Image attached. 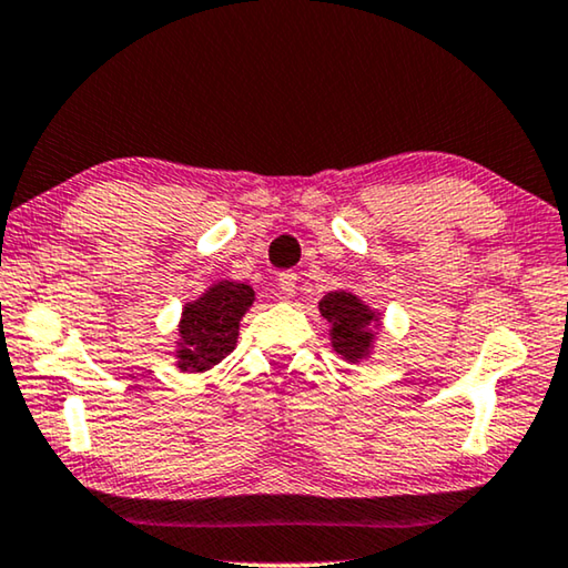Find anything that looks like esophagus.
<instances>
[{"instance_id":"1","label":"esophagus","mask_w":568,"mask_h":568,"mask_svg":"<svg viewBox=\"0 0 568 568\" xmlns=\"http://www.w3.org/2000/svg\"><path fill=\"white\" fill-rule=\"evenodd\" d=\"M297 274L294 271H282L278 274V290H282L284 297H294V292H297Z\"/></svg>"}]
</instances>
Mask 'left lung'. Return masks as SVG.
<instances>
[{
    "mask_svg": "<svg viewBox=\"0 0 568 568\" xmlns=\"http://www.w3.org/2000/svg\"><path fill=\"white\" fill-rule=\"evenodd\" d=\"M320 312H323L327 323H333V348L345 361L356 364L358 358L368 356L374 341L376 315L364 302L348 292H331L320 300Z\"/></svg>",
    "mask_w": 568,
    "mask_h": 568,
    "instance_id": "obj_1",
    "label": "left lung"
}]
</instances>
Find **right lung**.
I'll return each instance as SVG.
<instances>
[{
	"label": "right lung",
	"instance_id": "add662e5",
	"mask_svg": "<svg viewBox=\"0 0 568 568\" xmlns=\"http://www.w3.org/2000/svg\"><path fill=\"white\" fill-rule=\"evenodd\" d=\"M248 284L220 282L210 286L200 300L189 302L179 325V368L184 372H204L220 364L237 343V327L245 310L253 304Z\"/></svg>",
	"mask_w": 568,
	"mask_h": 568
}]
</instances>
